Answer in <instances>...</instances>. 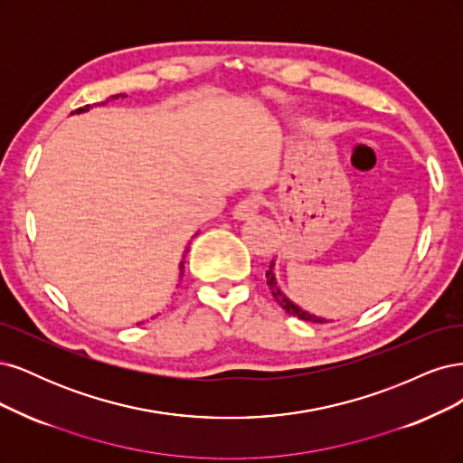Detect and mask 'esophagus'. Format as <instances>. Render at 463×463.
<instances>
[{
    "mask_svg": "<svg viewBox=\"0 0 463 463\" xmlns=\"http://www.w3.org/2000/svg\"><path fill=\"white\" fill-rule=\"evenodd\" d=\"M260 212V202H258V198H244V200H241L238 202L236 205H234V212H232V215H234V219H238V221H246V219H250V217H253Z\"/></svg>",
    "mask_w": 463,
    "mask_h": 463,
    "instance_id": "obj_1",
    "label": "esophagus"
}]
</instances>
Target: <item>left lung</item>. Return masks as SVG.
<instances>
[{"label": "left lung", "instance_id": "1", "mask_svg": "<svg viewBox=\"0 0 463 463\" xmlns=\"http://www.w3.org/2000/svg\"><path fill=\"white\" fill-rule=\"evenodd\" d=\"M273 267H275V261H271L269 269H267L265 277H267V287H269V290H271L275 300L279 302V306H280L282 309H287V313H290V316H294V317H298V319H302V321H307V323H326V319L317 317V316H311V313L304 311L302 307H298L294 302L288 300V298L285 296V292H282V290L279 288V285H277Z\"/></svg>", "mask_w": 463, "mask_h": 463}]
</instances>
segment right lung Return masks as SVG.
Instances as JSON below:
<instances>
[{"mask_svg":"<svg viewBox=\"0 0 463 463\" xmlns=\"http://www.w3.org/2000/svg\"><path fill=\"white\" fill-rule=\"evenodd\" d=\"M118 98H125V94H117V96H111L109 99H118ZM101 106H106V101H101ZM90 109V106H84V108H79V109H74L72 113H84V111H88ZM71 113V115H72ZM186 251H188V248H186ZM178 269H181V277H183V273H184V261H181V265H178Z\"/></svg>","mask_w":463,"mask_h":463,"instance_id":"obj_1","label":"right lung"}]
</instances>
